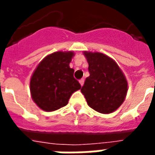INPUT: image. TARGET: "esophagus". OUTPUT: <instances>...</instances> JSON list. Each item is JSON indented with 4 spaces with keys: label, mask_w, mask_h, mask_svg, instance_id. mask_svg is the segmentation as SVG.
Masks as SVG:
<instances>
[{
    "label": "esophagus",
    "mask_w": 155,
    "mask_h": 155,
    "mask_svg": "<svg viewBox=\"0 0 155 155\" xmlns=\"http://www.w3.org/2000/svg\"><path fill=\"white\" fill-rule=\"evenodd\" d=\"M84 79H81V80H80V84H81V86H83V84H84Z\"/></svg>",
    "instance_id": "1"
}]
</instances>
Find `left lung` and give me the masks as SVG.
Listing matches in <instances>:
<instances>
[{"label":"left lung","mask_w":155,"mask_h":155,"mask_svg":"<svg viewBox=\"0 0 155 155\" xmlns=\"http://www.w3.org/2000/svg\"><path fill=\"white\" fill-rule=\"evenodd\" d=\"M89 64L90 76L81 93L88 105L101 114H110L123 104L128 82L120 66L112 58L100 52L84 51Z\"/></svg>","instance_id":"1"}]
</instances>
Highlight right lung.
I'll use <instances>...</instances> for the list:
<instances>
[{
    "label": "right lung",
    "mask_w": 155,
    "mask_h": 155,
    "mask_svg": "<svg viewBox=\"0 0 155 155\" xmlns=\"http://www.w3.org/2000/svg\"><path fill=\"white\" fill-rule=\"evenodd\" d=\"M73 51L54 52L42 60L33 72L30 91L33 101L41 110L54 111L68 104L71 94L81 88L70 67Z\"/></svg>",
    "instance_id": "obj_1"
}]
</instances>
